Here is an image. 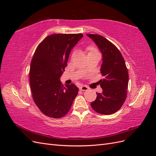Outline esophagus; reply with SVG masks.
I'll return each mask as SVG.
<instances>
[{"instance_id": "obj_1", "label": "esophagus", "mask_w": 156, "mask_h": 156, "mask_svg": "<svg viewBox=\"0 0 156 156\" xmlns=\"http://www.w3.org/2000/svg\"><path fill=\"white\" fill-rule=\"evenodd\" d=\"M79 89L81 90H83V91H86V90H88L89 89V88L87 87V86H85V85H82L79 87Z\"/></svg>"}]
</instances>
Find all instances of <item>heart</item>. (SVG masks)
<instances>
[{"label": "heart", "mask_w": 156, "mask_h": 156, "mask_svg": "<svg viewBox=\"0 0 156 156\" xmlns=\"http://www.w3.org/2000/svg\"><path fill=\"white\" fill-rule=\"evenodd\" d=\"M88 50L89 51L88 53H94V52H97L96 49L94 48H93V47H89V48H88ZM73 55H74V54Z\"/></svg>", "instance_id": "obj_1"}]
</instances>
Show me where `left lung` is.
<instances>
[{
  "mask_svg": "<svg viewBox=\"0 0 156 156\" xmlns=\"http://www.w3.org/2000/svg\"><path fill=\"white\" fill-rule=\"evenodd\" d=\"M102 54L101 73L104 79L99 81L103 90L96 92L95 101L90 103L93 109L101 115L114 114L119 111L126 99L129 75L125 60L120 51L104 37L87 34Z\"/></svg>",
  "mask_w": 156,
  "mask_h": 156,
  "instance_id": "left-lung-1",
  "label": "left lung"
}]
</instances>
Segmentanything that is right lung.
<instances>
[{
	"mask_svg": "<svg viewBox=\"0 0 156 156\" xmlns=\"http://www.w3.org/2000/svg\"><path fill=\"white\" fill-rule=\"evenodd\" d=\"M82 34H55L37 46L30 64V84L36 105L46 116L60 119L69 111L79 88L60 81L72 49Z\"/></svg>",
	"mask_w": 156,
	"mask_h": 156,
	"instance_id": "add662e5",
	"label": "right lung"
}]
</instances>
